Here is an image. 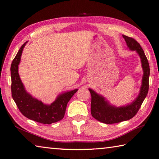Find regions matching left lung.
I'll return each instance as SVG.
<instances>
[{"label": "left lung", "mask_w": 159, "mask_h": 159, "mask_svg": "<svg viewBox=\"0 0 159 159\" xmlns=\"http://www.w3.org/2000/svg\"><path fill=\"white\" fill-rule=\"evenodd\" d=\"M123 38L130 50L136 51L139 54L143 70L142 84L138 97L131 103L126 106L116 107L101 95L89 89L91 94V114L97 120L105 124H114L131 119L136 115L147 96L149 89L150 66L148 59L140 44L134 39L122 35Z\"/></svg>", "instance_id": "1"}]
</instances>
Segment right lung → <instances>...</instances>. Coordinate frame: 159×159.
<instances>
[{"label":"right lung","instance_id":"right-lung-1","mask_svg":"<svg viewBox=\"0 0 159 159\" xmlns=\"http://www.w3.org/2000/svg\"><path fill=\"white\" fill-rule=\"evenodd\" d=\"M26 43H24L20 48L11 65L12 97L19 110L25 117L42 124L50 125L64 118L68 102L77 89L59 94L50 105L44 104L28 93L18 73L21 56Z\"/></svg>","mask_w":159,"mask_h":159}]
</instances>
